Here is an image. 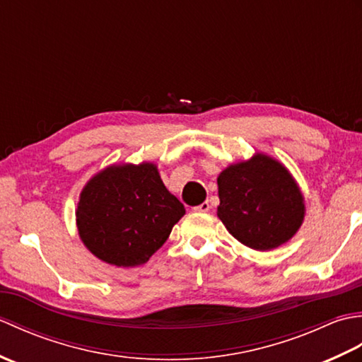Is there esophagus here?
<instances>
[{"label":"esophagus","instance_id":"esophagus-1","mask_svg":"<svg viewBox=\"0 0 362 362\" xmlns=\"http://www.w3.org/2000/svg\"><path fill=\"white\" fill-rule=\"evenodd\" d=\"M194 210H196V211H201V213L209 211V210H210V204H209V202H202L201 205L194 206Z\"/></svg>","mask_w":362,"mask_h":362}]
</instances>
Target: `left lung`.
Segmentation results:
<instances>
[{
  "label": "left lung",
  "mask_w": 362,
  "mask_h": 362,
  "mask_svg": "<svg viewBox=\"0 0 362 362\" xmlns=\"http://www.w3.org/2000/svg\"><path fill=\"white\" fill-rule=\"evenodd\" d=\"M218 216L238 241L271 250L289 241L302 226L303 196L288 169L258 153L218 177Z\"/></svg>",
  "instance_id": "left-lung-1"
}]
</instances>
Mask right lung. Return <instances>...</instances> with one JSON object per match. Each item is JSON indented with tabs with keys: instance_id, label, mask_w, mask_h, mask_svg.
I'll list each match as a JSON object with an SVG mask.
<instances>
[{
	"instance_id": "right-lung-1",
	"label": "right lung",
	"mask_w": 362,
	"mask_h": 362,
	"mask_svg": "<svg viewBox=\"0 0 362 362\" xmlns=\"http://www.w3.org/2000/svg\"><path fill=\"white\" fill-rule=\"evenodd\" d=\"M185 206L161 182L152 163L110 166L82 189L76 211L81 240L109 264L148 261L168 240Z\"/></svg>"
}]
</instances>
